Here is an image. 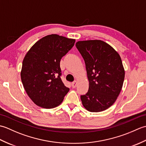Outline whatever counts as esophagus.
I'll return each mask as SVG.
<instances>
[{"mask_svg":"<svg viewBox=\"0 0 146 146\" xmlns=\"http://www.w3.org/2000/svg\"><path fill=\"white\" fill-rule=\"evenodd\" d=\"M77 84H78V82H77V81H74L72 83H71V86H72L73 88H76L77 86Z\"/></svg>","mask_w":146,"mask_h":146,"instance_id":"esophagus-1","label":"esophagus"}]
</instances>
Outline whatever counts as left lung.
<instances>
[{
    "label": "left lung",
    "instance_id": "8db88e82",
    "mask_svg": "<svg viewBox=\"0 0 146 146\" xmlns=\"http://www.w3.org/2000/svg\"><path fill=\"white\" fill-rule=\"evenodd\" d=\"M84 59L89 88L81 96L82 104L91 112L107 109L116 101L122 90L125 70L119 54L101 40L76 42Z\"/></svg>",
    "mask_w": 146,
    "mask_h": 146
}]
</instances>
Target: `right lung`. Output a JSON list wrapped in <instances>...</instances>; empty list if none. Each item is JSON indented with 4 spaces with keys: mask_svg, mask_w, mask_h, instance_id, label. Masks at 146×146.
Listing matches in <instances>:
<instances>
[{
    "mask_svg": "<svg viewBox=\"0 0 146 146\" xmlns=\"http://www.w3.org/2000/svg\"><path fill=\"white\" fill-rule=\"evenodd\" d=\"M75 42L74 39L48 35L37 41L24 56L21 81L27 95L38 106L56 107L69 92L61 79L60 61Z\"/></svg>",
    "mask_w": 146,
    "mask_h": 146,
    "instance_id": "obj_1",
    "label": "right lung"
}]
</instances>
